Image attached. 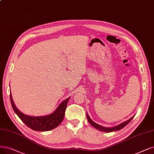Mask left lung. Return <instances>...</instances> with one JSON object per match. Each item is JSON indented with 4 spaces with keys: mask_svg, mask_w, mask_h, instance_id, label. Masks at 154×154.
<instances>
[{
    "mask_svg": "<svg viewBox=\"0 0 154 154\" xmlns=\"http://www.w3.org/2000/svg\"><path fill=\"white\" fill-rule=\"evenodd\" d=\"M87 119H88V121L89 122V123L93 126L94 128H95L96 129H97L98 130H100L101 131H103V132H112V131H118V130H121L122 128H123L124 127H125L129 122H130L132 119L133 118V117H132V118L131 119H130L129 120L122 122V123H121V125H119L118 126H114V127H112V128H106V127H103V126H102L99 125H97V123H95V122H94L93 121H92L90 118V117L88 116V114H87Z\"/></svg>",
    "mask_w": 154,
    "mask_h": 154,
    "instance_id": "8db88e82",
    "label": "left lung"
}]
</instances>
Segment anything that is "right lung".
<instances>
[{"mask_svg":"<svg viewBox=\"0 0 154 154\" xmlns=\"http://www.w3.org/2000/svg\"><path fill=\"white\" fill-rule=\"evenodd\" d=\"M69 98H67L61 103L52 114L45 116L33 117L23 114L17 109L12 98L11 94L10 93L11 103L15 113L28 127L33 130L39 131L52 130L57 127L62 122Z\"/></svg>","mask_w":154,"mask_h":154,"instance_id":"add662e5","label":"right lung"}]
</instances>
